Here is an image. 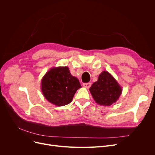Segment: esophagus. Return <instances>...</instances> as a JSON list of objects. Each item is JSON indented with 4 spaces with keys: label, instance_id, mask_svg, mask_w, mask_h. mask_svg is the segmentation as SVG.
Returning <instances> with one entry per match:
<instances>
[{
    "label": "esophagus",
    "instance_id": "esophagus-1",
    "mask_svg": "<svg viewBox=\"0 0 155 155\" xmlns=\"http://www.w3.org/2000/svg\"><path fill=\"white\" fill-rule=\"evenodd\" d=\"M91 85H92V84L91 83H84V84H83V86L84 87H85V88H89L91 87Z\"/></svg>",
    "mask_w": 155,
    "mask_h": 155
}]
</instances>
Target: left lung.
Returning a JSON list of instances; mask_svg holds the SVG:
<instances>
[{
  "instance_id": "left-lung-1",
  "label": "left lung",
  "mask_w": 155,
  "mask_h": 155,
  "mask_svg": "<svg viewBox=\"0 0 155 155\" xmlns=\"http://www.w3.org/2000/svg\"><path fill=\"white\" fill-rule=\"evenodd\" d=\"M89 90L96 103L107 106L115 103L122 93V87L107 71L101 73Z\"/></svg>"
}]
</instances>
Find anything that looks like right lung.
I'll use <instances>...</instances> for the list:
<instances>
[{
  "mask_svg": "<svg viewBox=\"0 0 155 155\" xmlns=\"http://www.w3.org/2000/svg\"><path fill=\"white\" fill-rule=\"evenodd\" d=\"M82 87L78 79L71 75L68 67H53L41 80V91L50 103L63 106L70 103L75 92Z\"/></svg>",
  "mask_w": 155,
  "mask_h": 155,
  "instance_id": "obj_1",
  "label": "right lung"
}]
</instances>
